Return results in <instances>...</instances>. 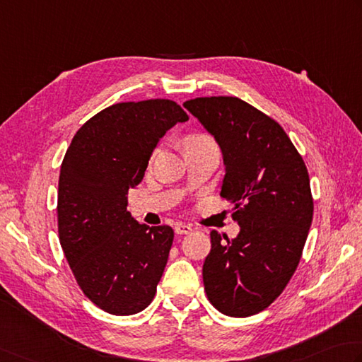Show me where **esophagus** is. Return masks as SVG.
Instances as JSON below:
<instances>
[{"instance_id": "1", "label": "esophagus", "mask_w": 362, "mask_h": 362, "mask_svg": "<svg viewBox=\"0 0 362 362\" xmlns=\"http://www.w3.org/2000/svg\"><path fill=\"white\" fill-rule=\"evenodd\" d=\"M175 233H179V235H185V233H189L191 230V226H188V224H182V223H179V224H175Z\"/></svg>"}]
</instances>
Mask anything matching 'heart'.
Returning <instances> with one entry per match:
<instances>
[{
	"label": "heart",
	"mask_w": 362,
	"mask_h": 362,
	"mask_svg": "<svg viewBox=\"0 0 362 362\" xmlns=\"http://www.w3.org/2000/svg\"><path fill=\"white\" fill-rule=\"evenodd\" d=\"M202 139H209L207 134H204V133H194V134H189V136L187 138V141H202Z\"/></svg>",
	"instance_id": "b5f03b06"
}]
</instances>
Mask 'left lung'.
Here are the masks:
<instances>
[{
	"mask_svg": "<svg viewBox=\"0 0 362 362\" xmlns=\"http://www.w3.org/2000/svg\"><path fill=\"white\" fill-rule=\"evenodd\" d=\"M183 106L223 151L219 196L235 204L237 238L210 232L202 279L229 317L259 314L284 292L300 264L314 215L308 168L284 129L237 97H197Z\"/></svg>",
	"mask_w": 362,
	"mask_h": 362,
	"instance_id": "obj_1",
	"label": "left lung"
}]
</instances>
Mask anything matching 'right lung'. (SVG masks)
I'll return each mask as SVG.
<instances>
[{
    "label": "right lung",
    "mask_w": 362,
    "mask_h": 362,
    "mask_svg": "<svg viewBox=\"0 0 362 362\" xmlns=\"http://www.w3.org/2000/svg\"><path fill=\"white\" fill-rule=\"evenodd\" d=\"M185 120L168 98L111 105L81 125L62 160L59 242L83 293L105 313L138 314L157 292L174 230L134 221L127 196L160 138Z\"/></svg>",
    "instance_id": "add662e5"
}]
</instances>
